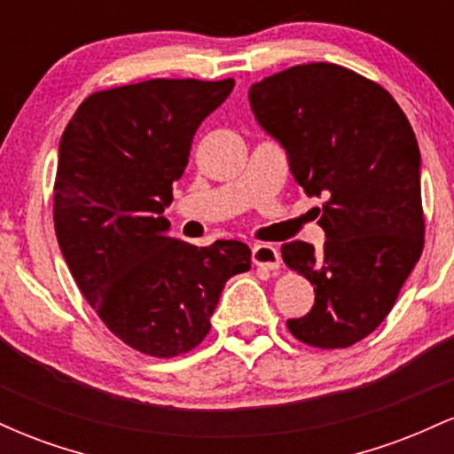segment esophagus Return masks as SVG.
<instances>
[{"mask_svg":"<svg viewBox=\"0 0 454 454\" xmlns=\"http://www.w3.org/2000/svg\"><path fill=\"white\" fill-rule=\"evenodd\" d=\"M252 260H254V264H256V267H262V269H269V270L279 269V262H281L278 247H275V245H270V243L254 245Z\"/></svg>","mask_w":454,"mask_h":454,"instance_id":"esophagus-1","label":"esophagus"}]
</instances>
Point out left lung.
I'll list each match as a JSON object with an SVG mask.
<instances>
[{
	"mask_svg": "<svg viewBox=\"0 0 454 454\" xmlns=\"http://www.w3.org/2000/svg\"><path fill=\"white\" fill-rule=\"evenodd\" d=\"M260 128L288 153L307 196L325 198L322 252L281 245L314 286L309 314L288 320L314 348H348L382 325L425 245L420 151L393 96L348 67L303 64L249 87Z\"/></svg>",
	"mask_w": 454,
	"mask_h": 454,
	"instance_id": "1",
	"label": "left lung"
}]
</instances>
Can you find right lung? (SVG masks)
I'll list each match as a JSON object with an SVG mask.
<instances>
[{
  "instance_id": "right-lung-1",
  "label": "right lung",
  "mask_w": 454,
  "mask_h": 454,
  "mask_svg": "<svg viewBox=\"0 0 454 454\" xmlns=\"http://www.w3.org/2000/svg\"><path fill=\"white\" fill-rule=\"evenodd\" d=\"M232 78H153L91 93L59 143L55 234L72 278L113 335L149 356L190 352L226 281L252 267L241 241L196 247L168 232L198 126Z\"/></svg>"
}]
</instances>
